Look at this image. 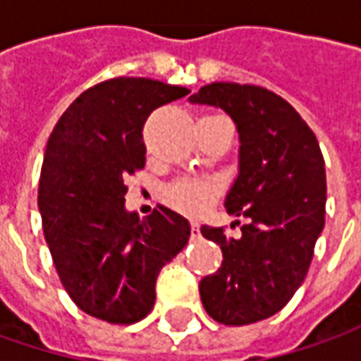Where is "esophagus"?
Here are the masks:
<instances>
[{
    "mask_svg": "<svg viewBox=\"0 0 361 361\" xmlns=\"http://www.w3.org/2000/svg\"><path fill=\"white\" fill-rule=\"evenodd\" d=\"M190 233H192V237H199V235H201V225H199L197 221L190 223Z\"/></svg>",
    "mask_w": 361,
    "mask_h": 361,
    "instance_id": "esophagus-1",
    "label": "esophagus"
}]
</instances>
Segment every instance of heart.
Instances as JSON below:
<instances>
[{"mask_svg":"<svg viewBox=\"0 0 361 361\" xmlns=\"http://www.w3.org/2000/svg\"><path fill=\"white\" fill-rule=\"evenodd\" d=\"M219 192V185L209 178H183L164 190V201L185 215H201Z\"/></svg>","mask_w":361,"mask_h":361,"instance_id":"heart-1","label":"heart"}]
</instances>
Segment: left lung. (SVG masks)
<instances>
[{
	"label": "left lung",
	"instance_id": "8db88e82",
	"mask_svg": "<svg viewBox=\"0 0 361 361\" xmlns=\"http://www.w3.org/2000/svg\"><path fill=\"white\" fill-rule=\"evenodd\" d=\"M188 100L223 108L237 124L239 174L225 209L249 219L239 239L201 227L223 251L221 267L199 283L201 301L219 324H255L283 310L307 275L326 223L324 157L298 110L267 88L213 82Z\"/></svg>",
	"mask_w": 361,
	"mask_h": 361
}]
</instances>
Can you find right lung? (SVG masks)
Masks as SVG:
<instances>
[{
  "instance_id": "1",
  "label": "right lung",
  "mask_w": 361,
  "mask_h": 361,
  "mask_svg": "<svg viewBox=\"0 0 361 361\" xmlns=\"http://www.w3.org/2000/svg\"><path fill=\"white\" fill-rule=\"evenodd\" d=\"M188 92L112 78L82 92L49 134L37 190L44 237L68 295L108 324L152 312L160 269L190 237L187 219L162 204L146 219L124 207V180L146 162L148 114Z\"/></svg>"
}]
</instances>
